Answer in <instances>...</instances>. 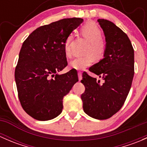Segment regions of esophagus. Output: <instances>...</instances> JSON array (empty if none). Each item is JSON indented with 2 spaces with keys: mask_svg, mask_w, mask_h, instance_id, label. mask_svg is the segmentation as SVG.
<instances>
[{
  "mask_svg": "<svg viewBox=\"0 0 147 147\" xmlns=\"http://www.w3.org/2000/svg\"><path fill=\"white\" fill-rule=\"evenodd\" d=\"M82 72H78V78H79V80H82Z\"/></svg>",
  "mask_w": 147,
  "mask_h": 147,
  "instance_id": "obj_1",
  "label": "esophagus"
}]
</instances>
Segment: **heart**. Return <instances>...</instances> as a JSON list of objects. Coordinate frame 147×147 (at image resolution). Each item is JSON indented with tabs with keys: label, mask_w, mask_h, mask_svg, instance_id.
I'll use <instances>...</instances> for the list:
<instances>
[{
	"label": "heart",
	"mask_w": 147,
	"mask_h": 147,
	"mask_svg": "<svg viewBox=\"0 0 147 147\" xmlns=\"http://www.w3.org/2000/svg\"><path fill=\"white\" fill-rule=\"evenodd\" d=\"M82 35L89 42L86 50L85 56L74 59L69 63V66L77 70L84 69L94 63V55L97 59L103 57L105 50V46L102 40V31L100 28L94 23H88L83 26L80 30ZM72 36L69 35L65 42V53L67 57L71 56L70 42ZM94 54V56L93 55Z\"/></svg>",
	"instance_id": "heart-1"
}]
</instances>
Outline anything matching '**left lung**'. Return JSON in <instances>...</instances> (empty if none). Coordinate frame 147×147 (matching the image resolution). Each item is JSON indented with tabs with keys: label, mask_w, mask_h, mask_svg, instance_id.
I'll return each mask as SVG.
<instances>
[{
	"label": "left lung",
	"mask_w": 147,
	"mask_h": 147,
	"mask_svg": "<svg viewBox=\"0 0 147 147\" xmlns=\"http://www.w3.org/2000/svg\"><path fill=\"white\" fill-rule=\"evenodd\" d=\"M105 36L104 58L89 70L98 75L103 83L82 74L85 91L81 95L84 112L97 119L113 116L124 105L134 74V52L127 34L112 22L97 20Z\"/></svg>",
	"instance_id": "1"
}]
</instances>
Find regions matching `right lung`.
<instances>
[{
    "label": "right lung",
    "mask_w": 147,
    "mask_h": 147,
    "mask_svg": "<svg viewBox=\"0 0 147 147\" xmlns=\"http://www.w3.org/2000/svg\"><path fill=\"white\" fill-rule=\"evenodd\" d=\"M82 22L72 18L41 26L23 43L15 80L22 107L34 119L47 121L60 115L63 97L78 81L75 69L57 72L67 65L65 40Z\"/></svg>",
    "instance_id": "1"
}]
</instances>
